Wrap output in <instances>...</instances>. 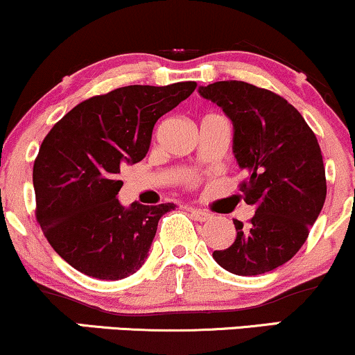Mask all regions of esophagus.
Here are the masks:
<instances>
[{"mask_svg": "<svg viewBox=\"0 0 355 355\" xmlns=\"http://www.w3.org/2000/svg\"><path fill=\"white\" fill-rule=\"evenodd\" d=\"M190 214H191V217H193L195 220H198V222H209V220L211 218V214H209V211H205V210L190 209Z\"/></svg>", "mask_w": 355, "mask_h": 355, "instance_id": "obj_1", "label": "esophagus"}]
</instances>
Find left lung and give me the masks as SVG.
<instances>
[{"label": "left lung", "mask_w": 355, "mask_h": 355, "mask_svg": "<svg viewBox=\"0 0 355 355\" xmlns=\"http://www.w3.org/2000/svg\"><path fill=\"white\" fill-rule=\"evenodd\" d=\"M198 93L234 123V153L247 175L240 191L255 207L247 225L234 220L235 242L215 250L214 259L235 275L266 274L300 250L324 207L319 141L297 108L270 89L227 80Z\"/></svg>", "instance_id": "1"}]
</instances>
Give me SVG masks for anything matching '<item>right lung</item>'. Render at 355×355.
I'll return each instance as SVG.
<instances>
[{
    "mask_svg": "<svg viewBox=\"0 0 355 355\" xmlns=\"http://www.w3.org/2000/svg\"><path fill=\"white\" fill-rule=\"evenodd\" d=\"M195 88V81L116 88L81 101L44 137L33 165L36 220L81 274L120 280L145 263L158 220L175 205L133 202L125 209L118 175L144 160L158 118Z\"/></svg>",
    "mask_w": 355,
    "mask_h": 355,
    "instance_id": "right-lung-1",
    "label": "right lung"
}]
</instances>
